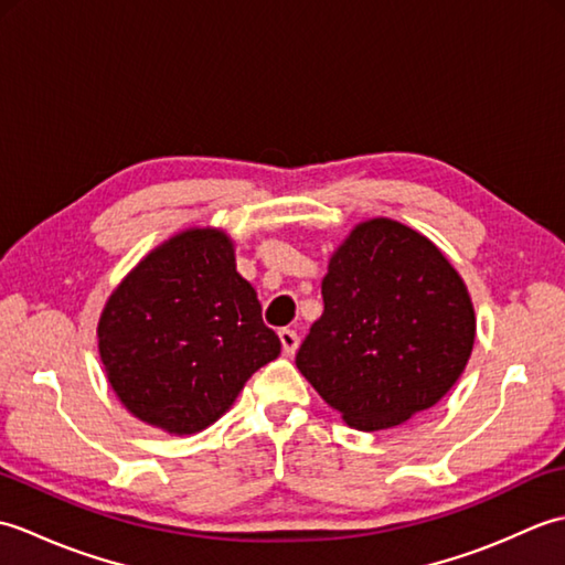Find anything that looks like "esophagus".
Masks as SVG:
<instances>
[{"mask_svg":"<svg viewBox=\"0 0 565 565\" xmlns=\"http://www.w3.org/2000/svg\"><path fill=\"white\" fill-rule=\"evenodd\" d=\"M279 340H281V347H284V354H286V356L296 354V350H298V334H296V330L281 328V330H279Z\"/></svg>","mask_w":565,"mask_h":565,"instance_id":"esophagus-1","label":"esophagus"}]
</instances>
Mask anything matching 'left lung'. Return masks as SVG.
Masks as SVG:
<instances>
[{"label": "left lung", "instance_id": "1", "mask_svg": "<svg viewBox=\"0 0 565 565\" xmlns=\"http://www.w3.org/2000/svg\"><path fill=\"white\" fill-rule=\"evenodd\" d=\"M322 316L296 366L344 423L376 431L437 405L473 350L461 276L413 227L356 225L322 279Z\"/></svg>", "mask_w": 565, "mask_h": 565}]
</instances>
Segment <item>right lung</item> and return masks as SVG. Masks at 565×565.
<instances>
[{"label":"right lung","instance_id":"1","mask_svg":"<svg viewBox=\"0 0 565 565\" xmlns=\"http://www.w3.org/2000/svg\"><path fill=\"white\" fill-rule=\"evenodd\" d=\"M111 388L142 423L194 435L281 354L221 231H186L142 259L99 320Z\"/></svg>","mask_w":565,"mask_h":565}]
</instances>
